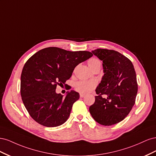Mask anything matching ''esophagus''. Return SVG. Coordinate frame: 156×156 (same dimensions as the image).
I'll use <instances>...</instances> for the list:
<instances>
[{
  "label": "esophagus",
  "instance_id": "esophagus-1",
  "mask_svg": "<svg viewBox=\"0 0 156 156\" xmlns=\"http://www.w3.org/2000/svg\"><path fill=\"white\" fill-rule=\"evenodd\" d=\"M84 96H85V95H84V94H80V97H81V98H84Z\"/></svg>",
  "mask_w": 156,
  "mask_h": 156
}]
</instances>
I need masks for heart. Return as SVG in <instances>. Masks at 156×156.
<instances>
[{"label": "heart", "instance_id": "heart-1", "mask_svg": "<svg viewBox=\"0 0 156 156\" xmlns=\"http://www.w3.org/2000/svg\"><path fill=\"white\" fill-rule=\"evenodd\" d=\"M98 64H100V60L97 58H92L88 61V64L91 69ZM96 82L94 81H84L81 80L76 83L75 85V90L83 94H88L91 92L96 87Z\"/></svg>", "mask_w": 156, "mask_h": 156}]
</instances>
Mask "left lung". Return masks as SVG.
Wrapping results in <instances>:
<instances>
[{
	"instance_id": "obj_1",
	"label": "left lung",
	"mask_w": 156,
	"mask_h": 156,
	"mask_svg": "<svg viewBox=\"0 0 156 156\" xmlns=\"http://www.w3.org/2000/svg\"><path fill=\"white\" fill-rule=\"evenodd\" d=\"M92 53L103 61L104 75L89 111L98 123L114 125L123 120L135 104L138 90L135 71L131 60L118 51L97 49Z\"/></svg>"
}]
</instances>
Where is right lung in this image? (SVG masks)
Segmentation results:
<instances>
[{
	"instance_id": "right-lung-1",
	"label": "right lung",
	"mask_w": 156,
	"mask_h": 156,
	"mask_svg": "<svg viewBox=\"0 0 156 156\" xmlns=\"http://www.w3.org/2000/svg\"><path fill=\"white\" fill-rule=\"evenodd\" d=\"M92 56L89 51H69L51 47L37 51L27 61L21 75V96L36 122L53 127L68 119L79 94L70 90L64 98L56 92V86L65 84L75 68Z\"/></svg>"
}]
</instances>
